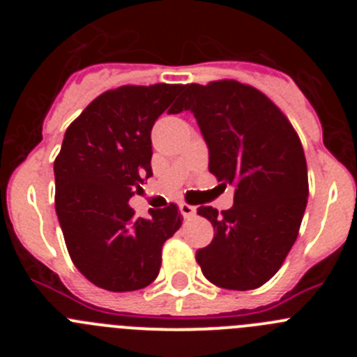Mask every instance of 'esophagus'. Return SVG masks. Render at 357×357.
<instances>
[{
  "instance_id": "obj_1",
  "label": "esophagus",
  "mask_w": 357,
  "mask_h": 357,
  "mask_svg": "<svg viewBox=\"0 0 357 357\" xmlns=\"http://www.w3.org/2000/svg\"><path fill=\"white\" fill-rule=\"evenodd\" d=\"M178 209H181V214L184 218H193L195 214H197V207L189 206V204H184V202H182L181 206H178Z\"/></svg>"
}]
</instances>
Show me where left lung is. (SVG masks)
Instances as JSON below:
<instances>
[{"label":"left lung","instance_id":"8db88e82","mask_svg":"<svg viewBox=\"0 0 357 357\" xmlns=\"http://www.w3.org/2000/svg\"><path fill=\"white\" fill-rule=\"evenodd\" d=\"M189 110L209 148V172L234 185V206L198 207L214 227L197 252L207 280L247 291L277 273L307 206V164L295 128L261 91L236 80L188 84L172 114Z\"/></svg>","mask_w":357,"mask_h":357}]
</instances>
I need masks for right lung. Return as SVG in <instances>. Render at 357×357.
<instances>
[{
  "instance_id": "obj_1",
  "label": "right lung",
  "mask_w": 357,
  "mask_h": 357,
  "mask_svg": "<svg viewBox=\"0 0 357 357\" xmlns=\"http://www.w3.org/2000/svg\"><path fill=\"white\" fill-rule=\"evenodd\" d=\"M178 84L123 85L85 107L56 155L55 211L82 275L109 291H135L159 275L162 245L182 225L175 204L135 218L128 200L151 176V127Z\"/></svg>"
}]
</instances>
